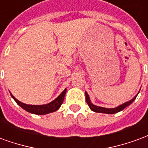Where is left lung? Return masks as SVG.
<instances>
[{
  "instance_id": "1",
  "label": "left lung",
  "mask_w": 148,
  "mask_h": 148,
  "mask_svg": "<svg viewBox=\"0 0 148 148\" xmlns=\"http://www.w3.org/2000/svg\"><path fill=\"white\" fill-rule=\"evenodd\" d=\"M139 93H140V91H139ZM138 93H137L136 96L134 97L132 99L130 100V101H127V102L124 103V104H122V105L117 106V107H116V108L108 109V108L100 107V106H95V105H93V103L91 102L90 97H89V95H88V93H87L86 91L85 92V94H86V102L87 104H88L89 107L90 108V109H91L92 111L95 112H101V113H106V114H114V113H116V112H118L122 111L123 109H125V108L127 107L128 106H130L131 104L133 102L134 100L136 98Z\"/></svg>"
}]
</instances>
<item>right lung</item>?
Segmentation results:
<instances>
[{"label":"right lung","instance_id":"1","mask_svg":"<svg viewBox=\"0 0 148 148\" xmlns=\"http://www.w3.org/2000/svg\"><path fill=\"white\" fill-rule=\"evenodd\" d=\"M66 93V89H65L62 92L61 94L57 98H55L54 101H52L51 102L46 104V105H39V106L27 105V104L22 103L20 101H18L12 93H10V94H11L12 97L15 100V101L17 103L18 105L21 106L22 109H24V110H26L27 112H30V113H32V114L45 115L47 114V113L53 112H55L60 108V106H61V105L63 102Z\"/></svg>","mask_w":148,"mask_h":148}]
</instances>
